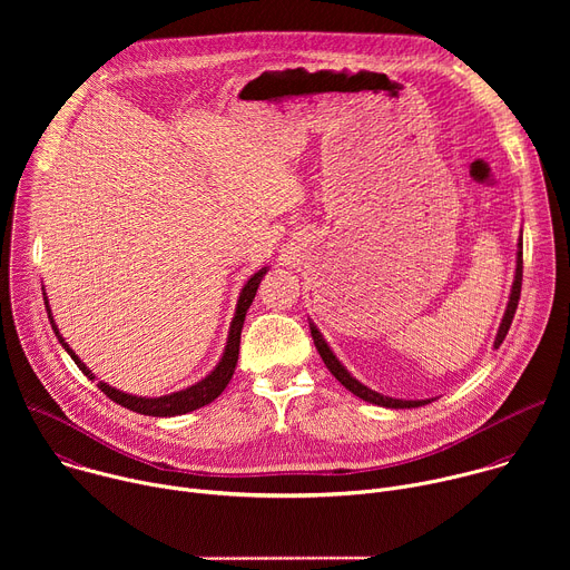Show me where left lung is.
<instances>
[{"instance_id": "left-lung-1", "label": "left lung", "mask_w": 570, "mask_h": 570, "mask_svg": "<svg viewBox=\"0 0 570 570\" xmlns=\"http://www.w3.org/2000/svg\"><path fill=\"white\" fill-rule=\"evenodd\" d=\"M521 282H523V240H519V250H517V275H514V284H512V295H510V302H508V311L503 315V322L499 327V334H497V341H494V347L499 350V345L505 341L508 332H510V324L514 320V313H517V306H519V297H521ZM311 336H313V343H315V350L320 352L324 365L330 367V372L350 390L354 392L356 396H361L363 401H370V403H376V405H385V409H417V405H424V403H431L429 399L424 401H403V399H392V396H383L374 390H370L367 385H363L361 381H356L343 365L341 361L334 356V352L330 350V345L324 343V338L320 336V332L311 324Z\"/></svg>"}]
</instances>
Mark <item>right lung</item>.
Returning a JSON list of instances; mask_svg holds the SVG:
<instances>
[{"instance_id": "obj_1", "label": "right lung", "mask_w": 570, "mask_h": 570, "mask_svg": "<svg viewBox=\"0 0 570 570\" xmlns=\"http://www.w3.org/2000/svg\"><path fill=\"white\" fill-rule=\"evenodd\" d=\"M266 275V268H262L259 273H255L248 284L243 286L240 291V297H238V304H236V313H234V320H232V327H229V336H227V345H225V352H223V358L220 363L214 367L212 374H207L203 381H198L196 385L187 387V390H180V392H174V394H165V396H155V399H146V396H132V394H126V392H119L115 387H110L108 383L99 381V390L106 392V396H110L115 403L124 405V409L132 411V413H139V415H150V417H174V415H185V413H191L196 409H203V405L212 403L229 383L232 374H234V367H236V361H238V343H240V330H243V320H246V313L257 295V288L262 284V277ZM45 306H47V313H49V322L51 327L60 341V345L67 350V354L73 358V363L78 365V370L83 372L86 376L95 379L92 372L80 363V358L69 350V345L62 341V336L58 334L56 324H53V317H51V308H49V302L45 299Z\"/></svg>"}]
</instances>
